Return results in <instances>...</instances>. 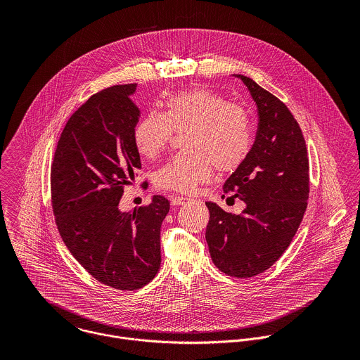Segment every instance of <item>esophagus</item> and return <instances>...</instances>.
<instances>
[{"mask_svg":"<svg viewBox=\"0 0 360 360\" xmlns=\"http://www.w3.org/2000/svg\"><path fill=\"white\" fill-rule=\"evenodd\" d=\"M187 201H188V198H184V197L177 195V197H173V198H172V205H184Z\"/></svg>","mask_w":360,"mask_h":360,"instance_id":"obj_1","label":"esophagus"}]
</instances>
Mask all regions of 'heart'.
<instances>
[{
	"mask_svg": "<svg viewBox=\"0 0 360 360\" xmlns=\"http://www.w3.org/2000/svg\"><path fill=\"white\" fill-rule=\"evenodd\" d=\"M187 130L181 154L172 156L155 173V186L190 194L205 184L216 167L233 172L252 148V122L247 110L221 96L197 89L172 96L165 113L151 112L134 129V143L144 158L155 159L172 133Z\"/></svg>",
	"mask_w": 360,
	"mask_h": 360,
	"instance_id": "obj_1",
	"label": "heart"
}]
</instances>
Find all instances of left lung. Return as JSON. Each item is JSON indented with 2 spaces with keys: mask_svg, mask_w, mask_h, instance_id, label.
<instances>
[{
  "mask_svg": "<svg viewBox=\"0 0 360 360\" xmlns=\"http://www.w3.org/2000/svg\"><path fill=\"white\" fill-rule=\"evenodd\" d=\"M257 105V137L247 159L224 181L223 191L245 202L241 214L206 202V243L214 266L248 278L267 270L290 247L307 210L309 160L305 139L288 108L257 82L233 75Z\"/></svg>",
  "mask_w": 360,
  "mask_h": 360,
  "instance_id": "1",
  "label": "left lung"
}]
</instances>
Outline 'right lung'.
<instances>
[{"label": "right lung", "instance_id": "obj_1", "mask_svg": "<svg viewBox=\"0 0 360 360\" xmlns=\"http://www.w3.org/2000/svg\"><path fill=\"white\" fill-rule=\"evenodd\" d=\"M137 84L93 96L68 120L51 166V197L59 234L73 257L116 290L148 284L160 267V226L169 201L123 212V187L141 169L134 143Z\"/></svg>", "mask_w": 360, "mask_h": 360}]
</instances>
